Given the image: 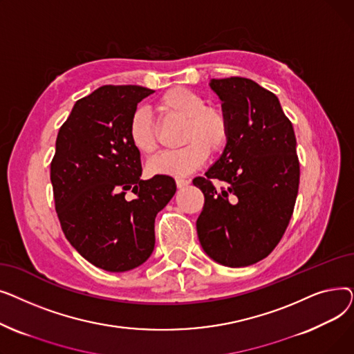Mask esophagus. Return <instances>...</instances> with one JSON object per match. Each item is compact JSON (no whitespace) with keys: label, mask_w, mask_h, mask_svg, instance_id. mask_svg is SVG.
<instances>
[{"label":"esophagus","mask_w":354,"mask_h":354,"mask_svg":"<svg viewBox=\"0 0 354 354\" xmlns=\"http://www.w3.org/2000/svg\"><path fill=\"white\" fill-rule=\"evenodd\" d=\"M189 183H191V180H189V179H183V178H178V179H176V187H178V188H185V187H188Z\"/></svg>","instance_id":"34e87169"}]
</instances>
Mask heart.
Returning a JSON list of instances; mask_svg holds the SVG:
<instances>
[{"label": "heart", "instance_id": "b5f03b06", "mask_svg": "<svg viewBox=\"0 0 354 354\" xmlns=\"http://www.w3.org/2000/svg\"><path fill=\"white\" fill-rule=\"evenodd\" d=\"M156 107L166 118L183 120L180 149L162 152L147 162L151 175L187 176L205 163L209 152L218 153L231 136V124L224 109L208 106L199 93L187 87H172L158 99ZM130 143L143 155L158 147V127L146 109H136L129 119Z\"/></svg>", "mask_w": 354, "mask_h": 354}]
</instances>
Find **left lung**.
<instances>
[{"instance_id": "left-lung-1", "label": "left lung", "mask_w": 354, "mask_h": 354, "mask_svg": "<svg viewBox=\"0 0 354 354\" xmlns=\"http://www.w3.org/2000/svg\"><path fill=\"white\" fill-rule=\"evenodd\" d=\"M231 136L207 178L194 179L203 196L196 221L199 243L214 261L247 267L283 238L299 194L295 135L274 93L245 77L212 79ZM211 178L227 189L216 192Z\"/></svg>"}]
</instances>
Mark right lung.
Wrapping results in <instances>:
<instances>
[{"label":"right lung","mask_w":354,"mask_h":354,"mask_svg":"<svg viewBox=\"0 0 354 354\" xmlns=\"http://www.w3.org/2000/svg\"><path fill=\"white\" fill-rule=\"evenodd\" d=\"M152 93L102 86L76 102L55 140L50 179L62 230L83 258L110 272L133 270L151 257L155 218L176 192L171 176L140 179V152L127 135L138 103Z\"/></svg>","instance_id":"add662e5"}]
</instances>
